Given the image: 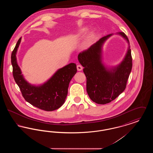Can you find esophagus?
<instances>
[{"instance_id":"obj_1","label":"esophagus","mask_w":153,"mask_h":153,"mask_svg":"<svg viewBox=\"0 0 153 153\" xmlns=\"http://www.w3.org/2000/svg\"><path fill=\"white\" fill-rule=\"evenodd\" d=\"M77 69L78 71H81L82 70V66L81 65H77Z\"/></svg>"}]
</instances>
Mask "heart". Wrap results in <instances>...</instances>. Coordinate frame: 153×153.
Wrapping results in <instances>:
<instances>
[{"label": "heart", "instance_id": "obj_1", "mask_svg": "<svg viewBox=\"0 0 153 153\" xmlns=\"http://www.w3.org/2000/svg\"><path fill=\"white\" fill-rule=\"evenodd\" d=\"M88 30V28L87 27H84L79 30L75 34V36L73 37L74 40L78 41H81L83 39L87 33ZM94 36H95L94 31H91L88 34L86 41L84 44V48L85 49H87L91 45L94 40Z\"/></svg>", "mask_w": 153, "mask_h": 153}]
</instances>
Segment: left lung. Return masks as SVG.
<instances>
[{"label": "left lung", "instance_id": "obj_1", "mask_svg": "<svg viewBox=\"0 0 153 153\" xmlns=\"http://www.w3.org/2000/svg\"><path fill=\"white\" fill-rule=\"evenodd\" d=\"M116 34L122 36L128 45L124 58L117 65L108 67L102 62L103 45L114 34L102 37L78 56L79 62L84 67L83 72L87 77L88 95L93 102L99 104L109 103L123 92L132 69L129 40L123 32Z\"/></svg>", "mask_w": 153, "mask_h": 153}]
</instances>
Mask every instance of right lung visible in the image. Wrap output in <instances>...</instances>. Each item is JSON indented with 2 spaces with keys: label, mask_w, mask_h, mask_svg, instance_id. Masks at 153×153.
<instances>
[{
  "label": "right lung",
  "mask_w": 153,
  "mask_h": 153,
  "mask_svg": "<svg viewBox=\"0 0 153 153\" xmlns=\"http://www.w3.org/2000/svg\"><path fill=\"white\" fill-rule=\"evenodd\" d=\"M18 41L11 54L13 74L25 99L39 109L52 111L60 108L65 102L69 84L77 72L76 65L71 63L58 69L42 84L33 85L27 82L18 64L16 54L21 41Z\"/></svg>",
  "instance_id": "1"
}]
</instances>
